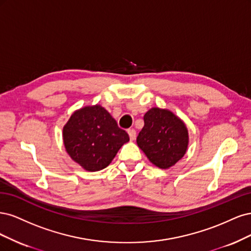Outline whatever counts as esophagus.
<instances>
[{
    "label": "esophagus",
    "mask_w": 251,
    "mask_h": 251,
    "mask_svg": "<svg viewBox=\"0 0 251 251\" xmlns=\"http://www.w3.org/2000/svg\"><path fill=\"white\" fill-rule=\"evenodd\" d=\"M127 132H128L129 139H130V141H134L135 140V136H136V132H135L134 129H129Z\"/></svg>",
    "instance_id": "34e87169"
}]
</instances>
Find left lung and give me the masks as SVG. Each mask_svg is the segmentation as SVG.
<instances>
[{
	"label": "left lung",
	"instance_id": "left-lung-1",
	"mask_svg": "<svg viewBox=\"0 0 251 251\" xmlns=\"http://www.w3.org/2000/svg\"><path fill=\"white\" fill-rule=\"evenodd\" d=\"M137 146L151 163L169 169L180 160L189 146V131L183 121L166 108L152 107L144 116Z\"/></svg>",
	"mask_w": 251,
	"mask_h": 251
}]
</instances>
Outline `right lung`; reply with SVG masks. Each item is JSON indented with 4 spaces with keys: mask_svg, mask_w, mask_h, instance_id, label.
Segmentation results:
<instances>
[{
    "mask_svg": "<svg viewBox=\"0 0 251 251\" xmlns=\"http://www.w3.org/2000/svg\"><path fill=\"white\" fill-rule=\"evenodd\" d=\"M70 157L88 172L106 168L129 136L109 112L96 104L75 110L62 129Z\"/></svg>",
    "mask_w": 251,
    "mask_h": 251,
    "instance_id": "obj_1",
    "label": "right lung"
}]
</instances>
